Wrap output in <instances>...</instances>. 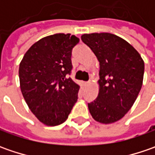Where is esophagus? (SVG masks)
<instances>
[{"label":"esophagus","mask_w":155,"mask_h":155,"mask_svg":"<svg viewBox=\"0 0 155 155\" xmlns=\"http://www.w3.org/2000/svg\"><path fill=\"white\" fill-rule=\"evenodd\" d=\"M88 84H89V82H84V86H87Z\"/></svg>","instance_id":"34e87169"}]
</instances>
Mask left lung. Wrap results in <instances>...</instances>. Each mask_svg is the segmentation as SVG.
<instances>
[{
    "mask_svg": "<svg viewBox=\"0 0 155 155\" xmlns=\"http://www.w3.org/2000/svg\"><path fill=\"white\" fill-rule=\"evenodd\" d=\"M82 41L94 52L100 64L99 93L88 104L91 115L101 123H112L125 116L140 92L144 62L130 44L115 34L89 33Z\"/></svg>",
    "mask_w": 155,
    "mask_h": 155,
    "instance_id": "1",
    "label": "left lung"
}]
</instances>
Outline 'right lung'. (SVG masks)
<instances>
[{
    "instance_id": "right-lung-1",
    "label": "right lung",
    "mask_w": 155,
    "mask_h": 155,
    "mask_svg": "<svg viewBox=\"0 0 155 155\" xmlns=\"http://www.w3.org/2000/svg\"><path fill=\"white\" fill-rule=\"evenodd\" d=\"M79 39L56 33L39 39L24 55L19 68L23 97L42 123L59 125L68 118L80 86L71 73V51Z\"/></svg>"
}]
</instances>
